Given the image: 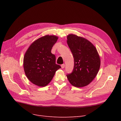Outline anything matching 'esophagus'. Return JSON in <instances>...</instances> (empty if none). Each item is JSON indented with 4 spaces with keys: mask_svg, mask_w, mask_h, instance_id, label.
<instances>
[{
    "mask_svg": "<svg viewBox=\"0 0 121 121\" xmlns=\"http://www.w3.org/2000/svg\"><path fill=\"white\" fill-rule=\"evenodd\" d=\"M61 68H62V69H64V68H65V64H62V65H61Z\"/></svg>",
    "mask_w": 121,
    "mask_h": 121,
    "instance_id": "esophagus-1",
    "label": "esophagus"
}]
</instances>
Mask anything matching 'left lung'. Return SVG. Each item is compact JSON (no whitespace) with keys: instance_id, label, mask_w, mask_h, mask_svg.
Instances as JSON below:
<instances>
[{"instance_id":"left-lung-1","label":"left lung","mask_w":121,"mask_h":121,"mask_svg":"<svg viewBox=\"0 0 121 121\" xmlns=\"http://www.w3.org/2000/svg\"><path fill=\"white\" fill-rule=\"evenodd\" d=\"M67 42L74 58L73 72L67 77L73 86L83 87L89 84L96 77L100 59L94 44L84 38L73 34L67 36Z\"/></svg>"}]
</instances>
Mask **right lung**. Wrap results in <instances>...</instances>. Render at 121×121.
<instances>
[{"instance_id":"right-lung-1","label":"right lung","mask_w":121,"mask_h":121,"mask_svg":"<svg viewBox=\"0 0 121 121\" xmlns=\"http://www.w3.org/2000/svg\"><path fill=\"white\" fill-rule=\"evenodd\" d=\"M58 37L47 35L37 39L27 49L23 58L25 75L33 84L44 87L52 79L61 66L55 63V56L51 51Z\"/></svg>"}]
</instances>
